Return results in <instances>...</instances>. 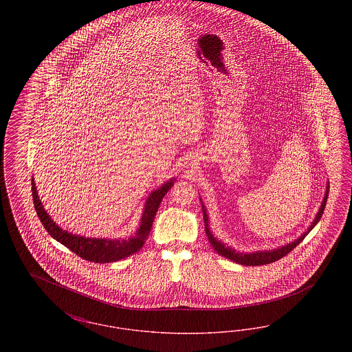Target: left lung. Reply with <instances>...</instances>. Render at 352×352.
<instances>
[{
    "label": "left lung",
    "instance_id": "obj_1",
    "mask_svg": "<svg viewBox=\"0 0 352 352\" xmlns=\"http://www.w3.org/2000/svg\"><path fill=\"white\" fill-rule=\"evenodd\" d=\"M327 197H329V187H327V190H326V195H324L323 201H322V204H320L318 214H317V217L314 219V221L311 223L309 231H311V230L317 226L319 219L322 218V214H323V211H324V206H326V201H327ZM201 210H203L206 236H207L210 244L212 245V248L218 252L220 256L227 257V258H230L231 261H234V263H237V264H240V265L256 267V265H267V264H270V263H274V261L283 258L289 252L293 251V250L301 243L302 240L305 239V236L309 234V231H307L306 234H302L301 237L297 239L296 241H293V243H290V244H287V245H285V247H281V248H277V250H274V251L239 253V252L234 251L232 248L224 245L221 241H219L217 237H214V234H211V231H210V228H208V217H207V211H206V207L203 206V203H201Z\"/></svg>",
    "mask_w": 352,
    "mask_h": 352
}]
</instances>
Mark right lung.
<instances>
[{
    "mask_svg": "<svg viewBox=\"0 0 352 352\" xmlns=\"http://www.w3.org/2000/svg\"><path fill=\"white\" fill-rule=\"evenodd\" d=\"M173 184H174V179H171L168 184H164L162 187L151 192V197L148 198L145 204V211L141 219V226L137 230L135 234L129 239H118V240L91 239V237L68 234L67 231H63L60 227H58L51 220L49 214L45 211L42 203L38 198L34 179H32V191H33L34 208L36 211V215L51 237H54L56 241L67 247L69 251L80 256L84 260L91 263L104 264V263L118 261L141 250V247L144 245V243L146 241L148 236L151 234L153 220L158 211L161 201L164 199V197L166 195V192Z\"/></svg>",
    "mask_w": 352,
    "mask_h": 352,
    "instance_id": "obj_1",
    "label": "right lung"
}]
</instances>
